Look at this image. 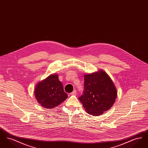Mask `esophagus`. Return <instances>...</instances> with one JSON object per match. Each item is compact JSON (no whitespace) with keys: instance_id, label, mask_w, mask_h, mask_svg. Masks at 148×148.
<instances>
[{"instance_id":"1","label":"esophagus","mask_w":148,"mask_h":148,"mask_svg":"<svg viewBox=\"0 0 148 148\" xmlns=\"http://www.w3.org/2000/svg\"><path fill=\"white\" fill-rule=\"evenodd\" d=\"M77 94V91H76V90H74L73 92H71V95H75V94Z\"/></svg>"}]
</instances>
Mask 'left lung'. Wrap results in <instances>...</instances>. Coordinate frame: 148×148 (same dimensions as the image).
<instances>
[{
  "label": "left lung",
  "mask_w": 148,
  "mask_h": 148,
  "mask_svg": "<svg viewBox=\"0 0 148 148\" xmlns=\"http://www.w3.org/2000/svg\"><path fill=\"white\" fill-rule=\"evenodd\" d=\"M116 97V89L104 71L85 74L84 92L79 99L88 114L101 115L111 108Z\"/></svg>",
  "instance_id": "8db88e82"
}]
</instances>
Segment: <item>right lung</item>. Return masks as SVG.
<instances>
[{
	"mask_svg": "<svg viewBox=\"0 0 148 148\" xmlns=\"http://www.w3.org/2000/svg\"><path fill=\"white\" fill-rule=\"evenodd\" d=\"M58 77L57 74H51L36 85L34 91L35 99L42 107L52 109L68 98Z\"/></svg>",
	"mask_w": 148,
	"mask_h": 148,
	"instance_id": "add662e5",
	"label": "right lung"
}]
</instances>
